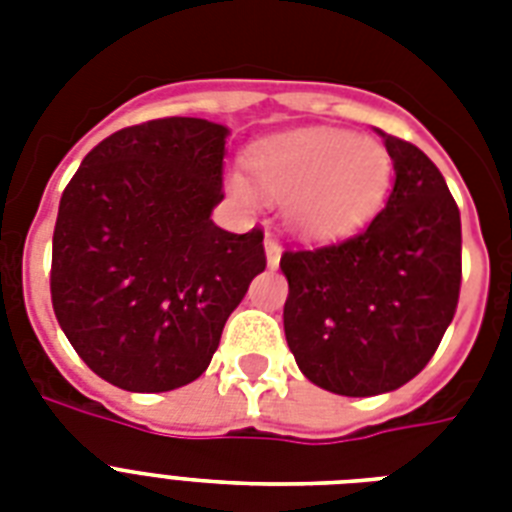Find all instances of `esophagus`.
Listing matches in <instances>:
<instances>
[{
  "label": "esophagus",
  "instance_id": "1",
  "mask_svg": "<svg viewBox=\"0 0 512 512\" xmlns=\"http://www.w3.org/2000/svg\"><path fill=\"white\" fill-rule=\"evenodd\" d=\"M265 260H268V268H276L281 260V247L279 241L273 239L271 233L265 236Z\"/></svg>",
  "mask_w": 512,
  "mask_h": 512
}]
</instances>
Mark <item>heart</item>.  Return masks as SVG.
I'll return each instance as SVG.
<instances>
[{
	"mask_svg": "<svg viewBox=\"0 0 512 512\" xmlns=\"http://www.w3.org/2000/svg\"><path fill=\"white\" fill-rule=\"evenodd\" d=\"M257 191L284 201V220L305 239H337L364 228L388 199V148L342 130L305 127L273 135L247 156ZM231 191L252 199V183L231 177Z\"/></svg>",
	"mask_w": 512,
	"mask_h": 512,
	"instance_id": "1",
	"label": "heart"
}]
</instances>
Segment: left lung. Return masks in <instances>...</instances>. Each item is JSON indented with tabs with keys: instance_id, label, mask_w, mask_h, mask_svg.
<instances>
[{
	"instance_id": "left-lung-1",
	"label": "left lung",
	"mask_w": 512,
	"mask_h": 512,
	"mask_svg": "<svg viewBox=\"0 0 512 512\" xmlns=\"http://www.w3.org/2000/svg\"><path fill=\"white\" fill-rule=\"evenodd\" d=\"M382 135L396 183L353 239L284 252V335L300 372L337 396H380L425 369L452 324L460 209L420 148Z\"/></svg>"
}]
</instances>
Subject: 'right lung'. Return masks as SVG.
Instances as JSON below:
<instances>
[{
    "instance_id": "1",
    "label": "right lung",
    "mask_w": 512,
    "mask_h": 512,
    "mask_svg": "<svg viewBox=\"0 0 512 512\" xmlns=\"http://www.w3.org/2000/svg\"><path fill=\"white\" fill-rule=\"evenodd\" d=\"M225 124L170 116L92 148L52 233V308L84 364L116 388L164 393L207 372L228 316L265 271L263 231L228 233Z\"/></svg>"
}]
</instances>
